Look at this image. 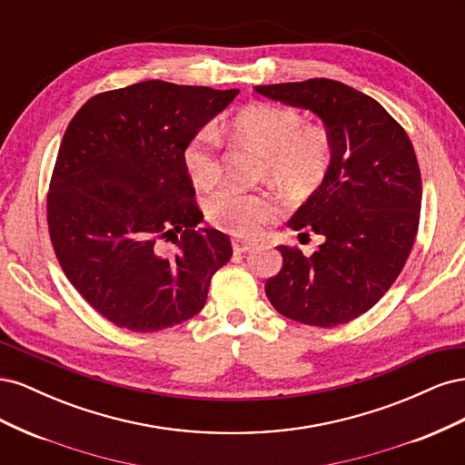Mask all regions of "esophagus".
I'll list each match as a JSON object with an SVG mask.
<instances>
[{
  "label": "esophagus",
  "mask_w": 465,
  "mask_h": 465,
  "mask_svg": "<svg viewBox=\"0 0 465 465\" xmlns=\"http://www.w3.org/2000/svg\"><path fill=\"white\" fill-rule=\"evenodd\" d=\"M256 246V242H248V241H232V250L234 254H244V252H250Z\"/></svg>",
  "instance_id": "esophagus-1"
}]
</instances>
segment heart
Segmentation results:
<instances>
[{"label":"heart","mask_w":465,"mask_h":465,"mask_svg":"<svg viewBox=\"0 0 465 465\" xmlns=\"http://www.w3.org/2000/svg\"><path fill=\"white\" fill-rule=\"evenodd\" d=\"M302 116L285 106L256 103L242 108L229 122L234 135L248 139L265 154V173L291 193L316 188L331 161V142L326 130L302 125ZM184 164L195 184L213 186L223 174L219 134L203 128L184 149ZM277 213V203L265 192H246L224 186L207 202L209 221L224 232L254 236Z\"/></svg>","instance_id":"heart-1"}]
</instances>
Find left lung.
<instances>
[{
    "label": "left lung",
    "mask_w": 465,
    "mask_h": 465,
    "mask_svg": "<svg viewBox=\"0 0 465 465\" xmlns=\"http://www.w3.org/2000/svg\"><path fill=\"white\" fill-rule=\"evenodd\" d=\"M254 89L311 110L331 142L326 176L287 221L292 231L322 236V244L311 258L277 246L283 267L267 279V299L279 314L308 326L351 322L382 299L413 248L423 198L413 145L382 104L340 81Z\"/></svg>",
    "instance_id": "1"
}]
</instances>
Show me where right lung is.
Segmentation results:
<instances>
[{
  "label": "right lung",
  "mask_w": 465,
  "mask_h": 465,
  "mask_svg": "<svg viewBox=\"0 0 465 465\" xmlns=\"http://www.w3.org/2000/svg\"><path fill=\"white\" fill-rule=\"evenodd\" d=\"M238 93L151 79L93 96L69 122L50 238L72 285L116 326L157 331L193 318L231 260L227 234L198 227L184 149Z\"/></svg>",
  "instance_id": "1"
}]
</instances>
